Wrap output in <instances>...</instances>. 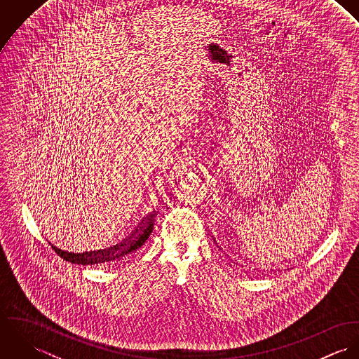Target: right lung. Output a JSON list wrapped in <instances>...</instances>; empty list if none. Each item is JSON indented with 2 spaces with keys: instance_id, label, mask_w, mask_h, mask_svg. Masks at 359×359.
Listing matches in <instances>:
<instances>
[{
  "instance_id": "obj_1",
  "label": "right lung",
  "mask_w": 359,
  "mask_h": 359,
  "mask_svg": "<svg viewBox=\"0 0 359 359\" xmlns=\"http://www.w3.org/2000/svg\"><path fill=\"white\" fill-rule=\"evenodd\" d=\"M154 231V214L148 217L145 221L140 224V226L124 241L118 243H113L107 248H103L100 250H90L84 253H69L63 252L55 246L53 250L62 257L63 259L72 262V264H79V265H102V264H109L114 262L116 259H120L123 257L128 256L134 253L137 249H140L149 238V235Z\"/></svg>"
}]
</instances>
